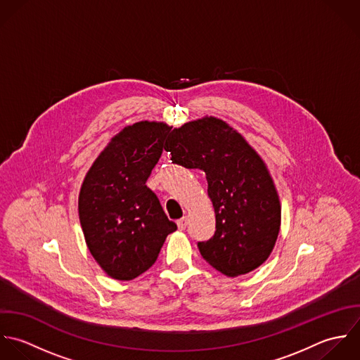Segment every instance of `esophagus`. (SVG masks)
<instances>
[{
	"label": "esophagus",
	"instance_id": "34e87169",
	"mask_svg": "<svg viewBox=\"0 0 360 360\" xmlns=\"http://www.w3.org/2000/svg\"><path fill=\"white\" fill-rule=\"evenodd\" d=\"M176 225H178V228H179L181 231H184V229L188 226V217H182L181 219H178V221H176Z\"/></svg>",
	"mask_w": 360,
	"mask_h": 360
}]
</instances>
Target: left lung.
Here are the masks:
<instances>
[{
	"label": "left lung",
	"mask_w": 360,
	"mask_h": 360,
	"mask_svg": "<svg viewBox=\"0 0 360 360\" xmlns=\"http://www.w3.org/2000/svg\"><path fill=\"white\" fill-rule=\"evenodd\" d=\"M165 146L174 164L206 172L216 232L209 240L198 242L203 259L228 277L263 264L280 232L281 206L259 154L213 117L174 129Z\"/></svg>",
	"instance_id": "obj_1"
}]
</instances>
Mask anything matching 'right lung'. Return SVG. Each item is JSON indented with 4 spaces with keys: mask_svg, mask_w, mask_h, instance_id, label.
Masks as SVG:
<instances>
[{
    "mask_svg": "<svg viewBox=\"0 0 360 360\" xmlns=\"http://www.w3.org/2000/svg\"><path fill=\"white\" fill-rule=\"evenodd\" d=\"M171 128L142 121L125 128L97 157L79 193V218L87 248L100 267L129 281L157 260L176 224L165 216L146 182Z\"/></svg>",
    "mask_w": 360,
    "mask_h": 360,
    "instance_id": "add662e5",
    "label": "right lung"
}]
</instances>
